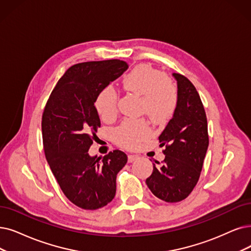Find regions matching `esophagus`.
I'll return each mask as SVG.
<instances>
[{"label": "esophagus", "instance_id": "esophagus-1", "mask_svg": "<svg viewBox=\"0 0 251 251\" xmlns=\"http://www.w3.org/2000/svg\"><path fill=\"white\" fill-rule=\"evenodd\" d=\"M138 157H139V155H137V154H128L127 155V162L133 163V162H135L136 159H138Z\"/></svg>", "mask_w": 251, "mask_h": 251}]
</instances>
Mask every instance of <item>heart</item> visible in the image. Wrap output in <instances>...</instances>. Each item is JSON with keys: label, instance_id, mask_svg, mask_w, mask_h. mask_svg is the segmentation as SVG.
<instances>
[{"label": "heart", "instance_id": "obj_1", "mask_svg": "<svg viewBox=\"0 0 251 251\" xmlns=\"http://www.w3.org/2000/svg\"><path fill=\"white\" fill-rule=\"evenodd\" d=\"M126 92L141 97V112L156 124H163L173 116L178 103L177 89L172 80L159 70L146 65H138L122 80ZM118 95L112 86H106L98 95L95 106L99 115L106 122L117 114ZM149 136V127L144 120H125L114 131L115 142L125 148H134Z\"/></svg>", "mask_w": 251, "mask_h": 251}]
</instances>
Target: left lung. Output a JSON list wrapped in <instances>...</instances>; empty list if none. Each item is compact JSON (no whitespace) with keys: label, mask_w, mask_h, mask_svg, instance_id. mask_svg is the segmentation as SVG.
I'll return each instance as SVG.
<instances>
[{"label":"left lung","mask_w":251,"mask_h":251,"mask_svg":"<svg viewBox=\"0 0 251 251\" xmlns=\"http://www.w3.org/2000/svg\"><path fill=\"white\" fill-rule=\"evenodd\" d=\"M172 75L177 81L178 103L158 137L160 146L166 145L165 159L162 165L153 164L152 174L146 179L151 193L168 203L182 201L193 192L209 145L207 117L196 87L183 75Z\"/></svg>","instance_id":"left-lung-1"}]
</instances>
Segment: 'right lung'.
Returning <instances> with one entry per match:
<instances>
[{"instance_id":"obj_1","label":"right lung","mask_w":251,"mask_h":251,"mask_svg":"<svg viewBox=\"0 0 251 251\" xmlns=\"http://www.w3.org/2000/svg\"><path fill=\"white\" fill-rule=\"evenodd\" d=\"M127 68L119 59L76 64L58 80L44 109L42 136L47 163L65 196L85 210L112 201L116 175L127 162L120 150L102 159L88 153L101 126L96 99Z\"/></svg>"}]
</instances>
